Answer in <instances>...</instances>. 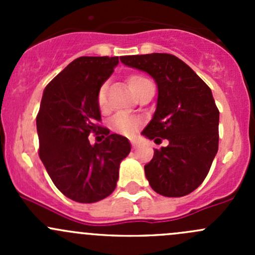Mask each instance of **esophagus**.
Segmentation results:
<instances>
[{"instance_id":"1","label":"esophagus","mask_w":255,"mask_h":255,"mask_svg":"<svg viewBox=\"0 0 255 255\" xmlns=\"http://www.w3.org/2000/svg\"><path fill=\"white\" fill-rule=\"evenodd\" d=\"M130 143H132V146L133 148H135V146H138V140H135V139H130Z\"/></svg>"}]
</instances>
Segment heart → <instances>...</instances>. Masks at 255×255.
<instances>
[{
    "instance_id": "obj_1",
    "label": "heart",
    "mask_w": 255,
    "mask_h": 255,
    "mask_svg": "<svg viewBox=\"0 0 255 255\" xmlns=\"http://www.w3.org/2000/svg\"><path fill=\"white\" fill-rule=\"evenodd\" d=\"M146 81H149V80H146L145 78L139 75H130L127 79L128 86L132 90L133 94ZM97 104H99L101 110H104L105 106H106V86L105 85L100 87L99 92H97ZM111 127L116 132H120L126 135H132L133 133L137 132L138 127H139V121L134 117H130V116L121 113V115L115 116L112 118Z\"/></svg>"
}]
</instances>
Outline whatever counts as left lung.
Masks as SVG:
<instances>
[{
    "instance_id": "left-lung-1",
    "label": "left lung",
    "mask_w": 255,
    "mask_h": 255,
    "mask_svg": "<svg viewBox=\"0 0 255 255\" xmlns=\"http://www.w3.org/2000/svg\"><path fill=\"white\" fill-rule=\"evenodd\" d=\"M150 75L158 87L156 107L142 134L169 144L154 149L144 165L151 189L166 197L189 195L202 184L218 150V121L212 91L189 65L170 54L121 58Z\"/></svg>"
}]
</instances>
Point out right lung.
<instances>
[{
	"instance_id": "obj_1",
	"label": "right lung",
	"mask_w": 255,
	"mask_h": 255,
	"mask_svg": "<svg viewBox=\"0 0 255 255\" xmlns=\"http://www.w3.org/2000/svg\"><path fill=\"white\" fill-rule=\"evenodd\" d=\"M118 63V56H81L43 92L37 116L39 158L59 191L80 204L112 194L121 161L130 151L127 138L97 126L101 120L97 92ZM91 131L105 139L91 144Z\"/></svg>"
}]
</instances>
